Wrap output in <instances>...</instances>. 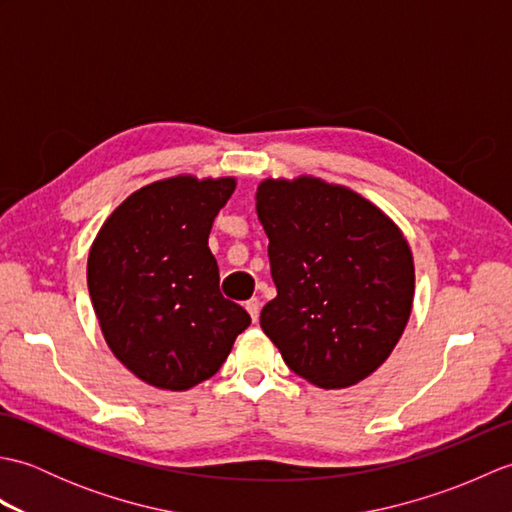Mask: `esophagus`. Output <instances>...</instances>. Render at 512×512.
Masks as SVG:
<instances>
[{
    "mask_svg": "<svg viewBox=\"0 0 512 512\" xmlns=\"http://www.w3.org/2000/svg\"><path fill=\"white\" fill-rule=\"evenodd\" d=\"M246 310L250 314V319H253V323L259 319V301L257 299H250L246 301Z\"/></svg>",
    "mask_w": 512,
    "mask_h": 512,
    "instance_id": "34e87169",
    "label": "esophagus"
}]
</instances>
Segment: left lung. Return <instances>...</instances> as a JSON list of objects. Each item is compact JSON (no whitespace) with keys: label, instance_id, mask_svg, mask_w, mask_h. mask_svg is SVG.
Masks as SVG:
<instances>
[{"label":"left lung","instance_id":"8db88e82","mask_svg":"<svg viewBox=\"0 0 512 512\" xmlns=\"http://www.w3.org/2000/svg\"><path fill=\"white\" fill-rule=\"evenodd\" d=\"M255 209L277 297L259 325L292 372L323 389L361 383L407 328L416 268L398 224L343 184L266 178Z\"/></svg>","mask_w":512,"mask_h":512}]
</instances>
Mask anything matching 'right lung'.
Here are the masks:
<instances>
[{
  "label": "right lung",
  "instance_id": "obj_1",
  "mask_svg": "<svg viewBox=\"0 0 512 512\" xmlns=\"http://www.w3.org/2000/svg\"><path fill=\"white\" fill-rule=\"evenodd\" d=\"M233 176L191 173L134 191L107 215L88 255V288L105 343L143 383L187 391L231 354L248 312L220 292L209 248Z\"/></svg>",
  "mask_w": 512,
  "mask_h": 512
}]
</instances>
